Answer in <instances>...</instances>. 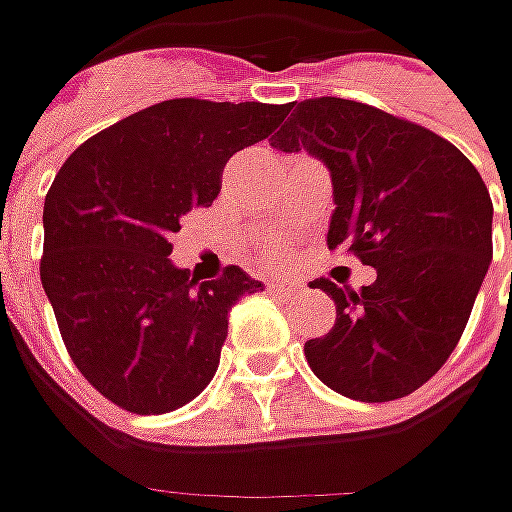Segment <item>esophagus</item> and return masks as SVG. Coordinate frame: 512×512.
Returning <instances> with one entry per match:
<instances>
[{
  "label": "esophagus",
  "instance_id": "obj_1",
  "mask_svg": "<svg viewBox=\"0 0 512 512\" xmlns=\"http://www.w3.org/2000/svg\"><path fill=\"white\" fill-rule=\"evenodd\" d=\"M267 290H270V293H276V296L293 299V296H299V293H302V285H299V282H290V279H273V282H267Z\"/></svg>",
  "mask_w": 512,
  "mask_h": 512
}]
</instances>
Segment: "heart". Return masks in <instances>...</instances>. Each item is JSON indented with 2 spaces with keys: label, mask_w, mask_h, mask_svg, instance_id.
I'll return each instance as SVG.
<instances>
[{
  "label": "heart",
  "mask_w": 512,
  "mask_h": 512,
  "mask_svg": "<svg viewBox=\"0 0 512 512\" xmlns=\"http://www.w3.org/2000/svg\"><path fill=\"white\" fill-rule=\"evenodd\" d=\"M287 253H290V247H287V242H282V239H276V242H267L265 250H262L265 262H270V265H279V262H285Z\"/></svg>",
  "instance_id": "obj_1"
}]
</instances>
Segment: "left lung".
Wrapping results in <instances>:
<instances>
[{"mask_svg": "<svg viewBox=\"0 0 512 512\" xmlns=\"http://www.w3.org/2000/svg\"><path fill=\"white\" fill-rule=\"evenodd\" d=\"M270 145L325 162L336 199L327 247L376 267L362 290L310 282L336 302L330 333L305 342L310 370L347 399L410 396L456 350L493 259L479 170L439 133L336 96L299 102Z\"/></svg>", "mask_w": 512, "mask_h": 512, "instance_id": "8db88e82", "label": "left lung"}]
</instances>
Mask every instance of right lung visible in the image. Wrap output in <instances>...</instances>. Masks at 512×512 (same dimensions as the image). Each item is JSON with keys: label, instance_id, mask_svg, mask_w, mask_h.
<instances>
[{"label": "right lung", "instance_id": "add662e5", "mask_svg": "<svg viewBox=\"0 0 512 512\" xmlns=\"http://www.w3.org/2000/svg\"><path fill=\"white\" fill-rule=\"evenodd\" d=\"M290 105L168 99L99 130L45 196L39 262L62 342L108 402L170 413L205 390L227 313L262 282L227 265L196 282L170 262V236L213 205L233 153L267 139Z\"/></svg>", "mask_w": 512, "mask_h": 512}]
</instances>
